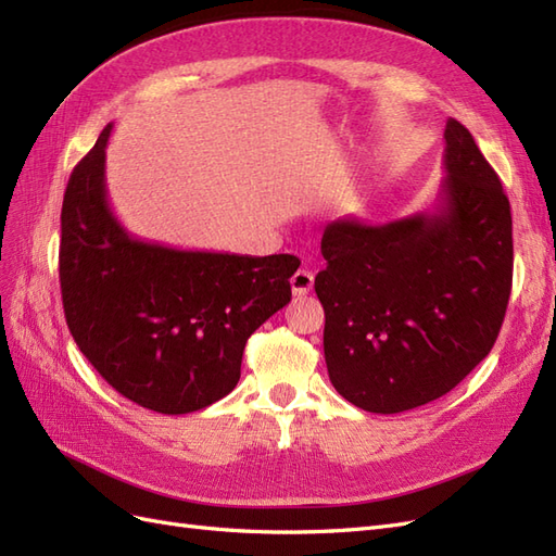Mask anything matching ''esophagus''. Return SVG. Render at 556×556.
Listing matches in <instances>:
<instances>
[{
    "label": "esophagus",
    "instance_id": "34e87169",
    "mask_svg": "<svg viewBox=\"0 0 556 556\" xmlns=\"http://www.w3.org/2000/svg\"><path fill=\"white\" fill-rule=\"evenodd\" d=\"M312 283H315V275L309 269H298L291 277V291L295 298H303L312 291Z\"/></svg>",
    "mask_w": 556,
    "mask_h": 556
}]
</instances>
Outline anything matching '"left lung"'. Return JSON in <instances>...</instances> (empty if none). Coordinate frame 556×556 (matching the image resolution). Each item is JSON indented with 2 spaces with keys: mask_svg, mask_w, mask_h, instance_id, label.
I'll list each match as a JSON object with an SVG mask.
<instances>
[{
  "mask_svg": "<svg viewBox=\"0 0 556 556\" xmlns=\"http://www.w3.org/2000/svg\"><path fill=\"white\" fill-rule=\"evenodd\" d=\"M432 208L386 225H326L315 279L324 357L340 396L402 414L451 392L491 352L511 291V213L460 122L444 131Z\"/></svg>",
  "mask_w": 556,
  "mask_h": 556,
  "instance_id": "left-lung-1",
  "label": "left lung"
}]
</instances>
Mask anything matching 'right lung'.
Listing matches in <instances>:
<instances>
[{
  "mask_svg": "<svg viewBox=\"0 0 556 556\" xmlns=\"http://www.w3.org/2000/svg\"><path fill=\"white\" fill-rule=\"evenodd\" d=\"M108 124L67 180L59 275L67 329L126 400L180 416L230 394L249 336L291 301L295 255L180 251L124 230L108 204Z\"/></svg>",
  "mask_w": 556,
  "mask_h": 556,
  "instance_id": "1",
  "label": "right lung"
}]
</instances>
